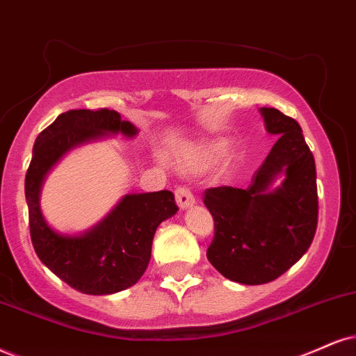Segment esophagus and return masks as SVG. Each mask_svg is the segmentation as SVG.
Wrapping results in <instances>:
<instances>
[{
  "mask_svg": "<svg viewBox=\"0 0 356 356\" xmlns=\"http://www.w3.org/2000/svg\"><path fill=\"white\" fill-rule=\"evenodd\" d=\"M175 198H177L179 209H186L195 204V196H193V193L185 186L177 188V191H175Z\"/></svg>",
  "mask_w": 356,
  "mask_h": 356,
  "instance_id": "1",
  "label": "esophagus"
}]
</instances>
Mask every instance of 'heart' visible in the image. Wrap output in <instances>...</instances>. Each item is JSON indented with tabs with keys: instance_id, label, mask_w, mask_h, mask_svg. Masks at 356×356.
<instances>
[{
	"instance_id": "1",
	"label": "heart",
	"mask_w": 356,
	"mask_h": 356,
	"mask_svg": "<svg viewBox=\"0 0 356 356\" xmlns=\"http://www.w3.org/2000/svg\"><path fill=\"white\" fill-rule=\"evenodd\" d=\"M227 152V143L225 140H216V142L201 145V147L193 150L190 155L183 158V168L186 170H203L206 166L218 163L222 160Z\"/></svg>"
}]
</instances>
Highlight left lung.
Listing matches in <instances>:
<instances>
[{
  "instance_id": "left-lung-1",
  "label": "left lung",
  "mask_w": 356,
  "mask_h": 356,
  "mask_svg": "<svg viewBox=\"0 0 356 356\" xmlns=\"http://www.w3.org/2000/svg\"><path fill=\"white\" fill-rule=\"evenodd\" d=\"M266 130L277 135L245 190L209 188L204 204L214 219L208 261L226 279L267 284L289 270L312 244L318 219L317 171L300 125L277 108H261ZM284 175L283 185L271 183Z\"/></svg>"
}]
</instances>
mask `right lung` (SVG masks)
Returning a JSON list of instances; mask_svg holds the SVG:
<instances>
[{"label": "right lung", "mask_w": 356, "mask_h": 356, "mask_svg": "<svg viewBox=\"0 0 356 356\" xmlns=\"http://www.w3.org/2000/svg\"><path fill=\"white\" fill-rule=\"evenodd\" d=\"M117 134L134 138L138 129L108 108L60 113L38 135L26 173L34 251L57 277L89 296H108L137 284L150 262L156 227L178 211L171 191L135 193L125 195L99 225L82 234H60L47 225L39 195L49 170L79 145Z\"/></svg>", "instance_id": "right-lung-1"}]
</instances>
